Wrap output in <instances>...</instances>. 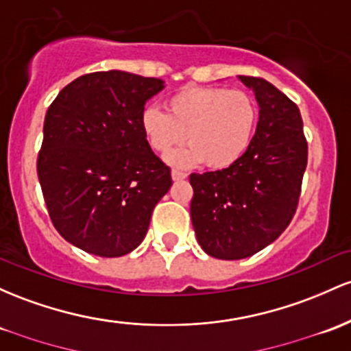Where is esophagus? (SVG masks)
<instances>
[{
	"mask_svg": "<svg viewBox=\"0 0 351 351\" xmlns=\"http://www.w3.org/2000/svg\"><path fill=\"white\" fill-rule=\"evenodd\" d=\"M171 178H173V182H182V180L186 178V173L176 171V169H173V171H171Z\"/></svg>",
	"mask_w": 351,
	"mask_h": 351,
	"instance_id": "obj_1",
	"label": "esophagus"
}]
</instances>
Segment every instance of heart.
<instances>
[{
    "instance_id": "b5f03b06",
    "label": "heart",
    "mask_w": 351,
    "mask_h": 351,
    "mask_svg": "<svg viewBox=\"0 0 351 351\" xmlns=\"http://www.w3.org/2000/svg\"><path fill=\"white\" fill-rule=\"evenodd\" d=\"M167 111L146 106L140 126L153 152L167 155L175 146L186 148L168 156L173 167L203 163L211 169L237 165L252 145L258 110L246 91L217 86H184L167 99Z\"/></svg>"
}]
</instances>
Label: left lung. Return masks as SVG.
I'll return each instance as SVG.
<instances>
[{
    "instance_id": "obj_1",
    "label": "left lung",
    "mask_w": 351,
    "mask_h": 351,
    "mask_svg": "<svg viewBox=\"0 0 351 351\" xmlns=\"http://www.w3.org/2000/svg\"><path fill=\"white\" fill-rule=\"evenodd\" d=\"M238 78L260 106L252 145L233 167L190 175L196 240L219 260L255 255L285 232L298 206L308 160L298 106L267 80Z\"/></svg>"
}]
</instances>
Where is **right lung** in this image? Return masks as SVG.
Here are the masks:
<instances>
[{"label": "right lung", "instance_id": "obj_1", "mask_svg": "<svg viewBox=\"0 0 351 351\" xmlns=\"http://www.w3.org/2000/svg\"><path fill=\"white\" fill-rule=\"evenodd\" d=\"M163 80L96 71L64 86L46 111L38 178L58 233L96 256L143 241L169 167L149 148L140 117Z\"/></svg>", "mask_w": 351, "mask_h": 351}]
</instances>
